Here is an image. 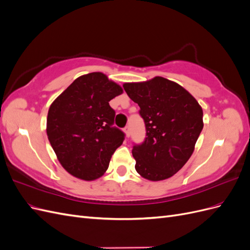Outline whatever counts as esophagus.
Here are the masks:
<instances>
[{
  "label": "esophagus",
  "instance_id": "esophagus-1",
  "mask_svg": "<svg viewBox=\"0 0 250 250\" xmlns=\"http://www.w3.org/2000/svg\"><path fill=\"white\" fill-rule=\"evenodd\" d=\"M124 132L126 134V137H129V135H130V128H129V126H126L124 128Z\"/></svg>",
  "mask_w": 250,
  "mask_h": 250
}]
</instances>
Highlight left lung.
I'll use <instances>...</instances> for the list:
<instances>
[{"label":"left lung","mask_w":250,"mask_h":250,"mask_svg":"<svg viewBox=\"0 0 250 250\" xmlns=\"http://www.w3.org/2000/svg\"><path fill=\"white\" fill-rule=\"evenodd\" d=\"M123 87L139 104L146 127L145 141L132 149L135 170L152 181L173 176L193 153L203 128L201 106L183 86L163 77Z\"/></svg>","instance_id":"8db88e82"}]
</instances>
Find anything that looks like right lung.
Listing matches in <instances>:
<instances>
[{"instance_id": "1", "label": "right lung", "mask_w": 250, "mask_h": 250, "mask_svg": "<svg viewBox=\"0 0 250 250\" xmlns=\"http://www.w3.org/2000/svg\"><path fill=\"white\" fill-rule=\"evenodd\" d=\"M123 93L116 82L100 72L74 80L51 104L47 134L59 163L73 176L99 178L111 155L125 139L116 126V111L109 101Z\"/></svg>"}]
</instances>
